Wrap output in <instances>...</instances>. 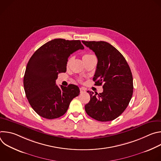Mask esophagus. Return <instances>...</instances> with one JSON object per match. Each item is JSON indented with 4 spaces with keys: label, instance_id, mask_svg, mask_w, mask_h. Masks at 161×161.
Returning a JSON list of instances; mask_svg holds the SVG:
<instances>
[{
    "label": "esophagus",
    "instance_id": "esophagus-1",
    "mask_svg": "<svg viewBox=\"0 0 161 161\" xmlns=\"http://www.w3.org/2000/svg\"><path fill=\"white\" fill-rule=\"evenodd\" d=\"M80 92H81V93L85 92V89L84 88H80Z\"/></svg>",
    "mask_w": 161,
    "mask_h": 161
}]
</instances>
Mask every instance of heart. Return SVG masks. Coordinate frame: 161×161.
Masks as SVG:
<instances>
[{"label": "heart", "instance_id": "b5f03b06", "mask_svg": "<svg viewBox=\"0 0 161 161\" xmlns=\"http://www.w3.org/2000/svg\"><path fill=\"white\" fill-rule=\"evenodd\" d=\"M94 57V56L93 55H91V54H85V55H83L82 58H83V60L84 62H86V60H89L90 58H92V57ZM71 61H72V58H69L68 59L67 62V66L69 65V64H70V62H71Z\"/></svg>", "mask_w": 161, "mask_h": 161}]
</instances>
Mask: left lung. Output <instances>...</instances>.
<instances>
[{
	"instance_id": "8db88e82",
	"label": "left lung",
	"mask_w": 161,
	"mask_h": 161,
	"mask_svg": "<svg viewBox=\"0 0 161 161\" xmlns=\"http://www.w3.org/2000/svg\"><path fill=\"white\" fill-rule=\"evenodd\" d=\"M82 42L92 50L97 58L96 85H103V92L97 94L87 91L90 100L85 106L88 115L100 122L119 117L127 108L133 93V79L130 69L121 53L105 41Z\"/></svg>"
}]
</instances>
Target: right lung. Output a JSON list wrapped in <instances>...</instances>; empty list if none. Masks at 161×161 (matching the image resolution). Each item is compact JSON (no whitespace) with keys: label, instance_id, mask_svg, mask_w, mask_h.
Segmentation results:
<instances>
[{"label":"right lung","instance_id":"obj_1","mask_svg":"<svg viewBox=\"0 0 161 161\" xmlns=\"http://www.w3.org/2000/svg\"><path fill=\"white\" fill-rule=\"evenodd\" d=\"M84 47L80 40L55 39L45 43L31 57L24 78L26 97L33 109L47 119L66 113L71 101L80 94L79 87L70 84L58 87V73H65L68 57Z\"/></svg>","mask_w":161,"mask_h":161}]
</instances>
